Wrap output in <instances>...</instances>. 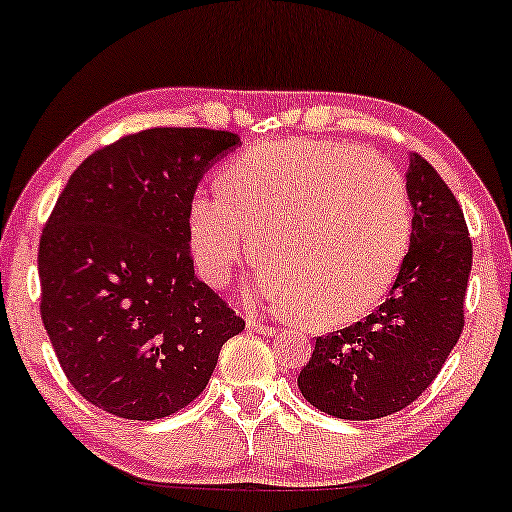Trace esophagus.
Listing matches in <instances>:
<instances>
[{"label": "esophagus", "mask_w": 512, "mask_h": 512, "mask_svg": "<svg viewBox=\"0 0 512 512\" xmlns=\"http://www.w3.org/2000/svg\"><path fill=\"white\" fill-rule=\"evenodd\" d=\"M247 329L256 331V334H263V336L277 334V327H272V324H263L261 320H254V317H249L247 320Z\"/></svg>", "instance_id": "esophagus-1"}]
</instances>
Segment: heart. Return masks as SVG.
<instances>
[{
	"instance_id": "obj_1",
	"label": "heart",
	"mask_w": 512,
	"mask_h": 512,
	"mask_svg": "<svg viewBox=\"0 0 512 512\" xmlns=\"http://www.w3.org/2000/svg\"><path fill=\"white\" fill-rule=\"evenodd\" d=\"M221 195H195L188 240L197 272L221 287L258 254L263 296L287 315L331 327L386 296L409 247L402 176L353 143H263L218 178Z\"/></svg>"
}]
</instances>
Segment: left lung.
<instances>
[{
	"mask_svg": "<svg viewBox=\"0 0 512 512\" xmlns=\"http://www.w3.org/2000/svg\"><path fill=\"white\" fill-rule=\"evenodd\" d=\"M409 251L393 287L367 320L315 341L298 374L305 400L324 414L369 421L395 414L440 374L463 331L473 244L454 192L409 155Z\"/></svg>",
	"mask_w": 512,
	"mask_h": 512,
	"instance_id": "obj_1",
	"label": "left lung"
}]
</instances>
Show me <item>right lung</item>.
Here are the masks:
<instances>
[{
    "instance_id": "add662e5",
    "label": "right lung",
    "mask_w": 512,
    "mask_h": 512,
    "mask_svg": "<svg viewBox=\"0 0 512 512\" xmlns=\"http://www.w3.org/2000/svg\"><path fill=\"white\" fill-rule=\"evenodd\" d=\"M237 134L159 126L79 164L39 240L42 322L84 400L131 421L188 407L244 320L192 268L188 207Z\"/></svg>"
}]
</instances>
